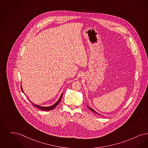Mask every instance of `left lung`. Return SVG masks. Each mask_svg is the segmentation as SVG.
<instances>
[{
    "label": "left lung",
    "instance_id": "8db88e82",
    "mask_svg": "<svg viewBox=\"0 0 148 148\" xmlns=\"http://www.w3.org/2000/svg\"><path fill=\"white\" fill-rule=\"evenodd\" d=\"M87 107H88V106H87ZM88 108H89V109H90V110H92V112H95V113H97V114H99V113H97V112H96V111H95V110H93V109H92V108H90V107H88Z\"/></svg>",
    "mask_w": 148,
    "mask_h": 148
}]
</instances>
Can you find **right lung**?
<instances>
[{"label": "right lung", "instance_id": "right-lung-1", "mask_svg": "<svg viewBox=\"0 0 148 148\" xmlns=\"http://www.w3.org/2000/svg\"><path fill=\"white\" fill-rule=\"evenodd\" d=\"M21 89L22 92L24 93V91L23 90V88H22V87H21ZM63 94H64V93H62L61 94V95L59 99H58V101H57L56 103H55V104H53V105L51 106H49V107H43V106H39V105L35 104H34V103H32V104H33L34 106H35L36 107H37L38 108L41 109V110H52V109H54V108L58 106V104L60 103L62 97L63 96ZM30 102H31V101H30Z\"/></svg>", "mask_w": 148, "mask_h": 148}]
</instances>
